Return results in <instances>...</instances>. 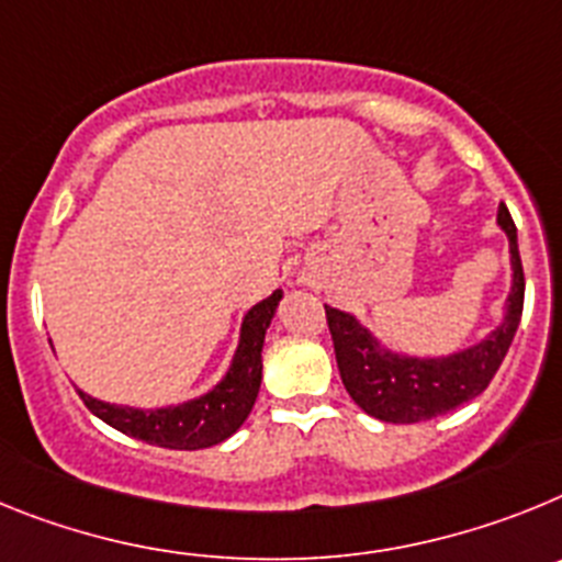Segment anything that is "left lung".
I'll return each instance as SVG.
<instances>
[{"mask_svg": "<svg viewBox=\"0 0 562 562\" xmlns=\"http://www.w3.org/2000/svg\"><path fill=\"white\" fill-rule=\"evenodd\" d=\"M497 226L509 237L512 254V294L506 300V316L484 341L461 353L441 356V359L390 353L353 316L325 305L341 384L368 416L390 424L427 422L461 407L463 402H472L490 387L492 375L504 362L520 325L526 291L524 266L517 251V228L504 203L497 209Z\"/></svg>", "mask_w": 562, "mask_h": 562, "instance_id": "left-lung-1", "label": "left lung"}]
</instances>
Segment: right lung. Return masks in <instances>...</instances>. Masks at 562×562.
I'll return each instance as SVG.
<instances>
[{"instance_id":"1","label":"right lung","mask_w":562,"mask_h":562,"mask_svg":"<svg viewBox=\"0 0 562 562\" xmlns=\"http://www.w3.org/2000/svg\"><path fill=\"white\" fill-rule=\"evenodd\" d=\"M282 300V291H274L268 300L257 302L243 319L240 345L232 359V368L223 382L206 396L192 398L178 407L135 409L121 404H106L78 390L81 402L104 424L115 427L124 436L138 441L166 447V450H203L234 436L251 413L262 382V341L274 319V311Z\"/></svg>"}]
</instances>
